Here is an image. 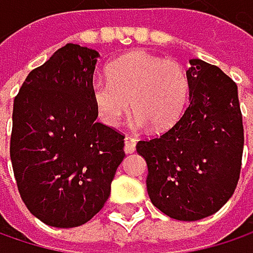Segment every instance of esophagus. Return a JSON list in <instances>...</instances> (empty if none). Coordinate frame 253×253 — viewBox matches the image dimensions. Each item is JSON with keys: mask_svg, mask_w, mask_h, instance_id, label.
Segmentation results:
<instances>
[{"mask_svg": "<svg viewBox=\"0 0 253 253\" xmlns=\"http://www.w3.org/2000/svg\"><path fill=\"white\" fill-rule=\"evenodd\" d=\"M134 149H136V139L131 137V136H126L125 137V151H126V154L134 152Z\"/></svg>", "mask_w": 253, "mask_h": 253, "instance_id": "1", "label": "esophagus"}]
</instances>
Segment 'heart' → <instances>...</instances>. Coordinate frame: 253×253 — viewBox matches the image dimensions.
Returning a JSON list of instances; mask_svg holds the SVG:
<instances>
[{
    "label": "heart",
    "instance_id": "1",
    "mask_svg": "<svg viewBox=\"0 0 253 253\" xmlns=\"http://www.w3.org/2000/svg\"><path fill=\"white\" fill-rule=\"evenodd\" d=\"M108 80L92 83V101L98 117L108 126H119L131 110L140 127L167 130L184 113L189 79L184 69L163 57L134 51L107 67Z\"/></svg>",
    "mask_w": 253,
    "mask_h": 253
}]
</instances>
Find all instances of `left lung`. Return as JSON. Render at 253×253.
Instances as JSON below:
<instances>
[{
    "label": "left lung",
    "instance_id": "obj_1",
    "mask_svg": "<svg viewBox=\"0 0 253 253\" xmlns=\"http://www.w3.org/2000/svg\"><path fill=\"white\" fill-rule=\"evenodd\" d=\"M189 63L183 116L161 136L136 145L148 166L151 202L180 221L212 215L231 198L245 142L237 84L217 66Z\"/></svg>",
    "mask_w": 253,
    "mask_h": 253
}]
</instances>
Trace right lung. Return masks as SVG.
<instances>
[{
  "instance_id": "add662e5",
  "label": "right lung",
  "mask_w": 253,
  "mask_h": 253,
  "mask_svg": "<svg viewBox=\"0 0 253 253\" xmlns=\"http://www.w3.org/2000/svg\"><path fill=\"white\" fill-rule=\"evenodd\" d=\"M99 52L67 43L26 77L13 107L10 158L20 196L42 223L72 228L101 211L125 158V136L96 123Z\"/></svg>"
}]
</instances>
